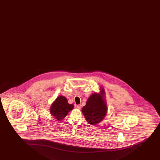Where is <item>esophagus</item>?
Listing matches in <instances>:
<instances>
[{
    "mask_svg": "<svg viewBox=\"0 0 160 160\" xmlns=\"http://www.w3.org/2000/svg\"><path fill=\"white\" fill-rule=\"evenodd\" d=\"M76 107H77V108H78V109H80L81 107H82V105H81V104H79V105H78L76 106Z\"/></svg>",
    "mask_w": 160,
    "mask_h": 160,
    "instance_id": "1",
    "label": "esophagus"
}]
</instances>
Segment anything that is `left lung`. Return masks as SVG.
<instances>
[{"label":"left lung","instance_id":"1","mask_svg":"<svg viewBox=\"0 0 160 160\" xmlns=\"http://www.w3.org/2000/svg\"><path fill=\"white\" fill-rule=\"evenodd\" d=\"M105 90L101 87L99 93H94L82 107V113L87 122L91 125H97L103 120L107 112V106L105 99Z\"/></svg>","mask_w":160,"mask_h":160}]
</instances>
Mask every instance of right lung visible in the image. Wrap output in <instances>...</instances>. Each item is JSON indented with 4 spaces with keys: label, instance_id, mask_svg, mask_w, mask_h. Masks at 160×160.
Returning <instances> with one entry per match:
<instances>
[{
    "label": "right lung",
    "instance_id": "add662e5",
    "mask_svg": "<svg viewBox=\"0 0 160 160\" xmlns=\"http://www.w3.org/2000/svg\"><path fill=\"white\" fill-rule=\"evenodd\" d=\"M74 108L73 104H69L65 97L60 95L55 100L50 108L51 115L58 121H62Z\"/></svg>",
    "mask_w": 160,
    "mask_h": 160
}]
</instances>
